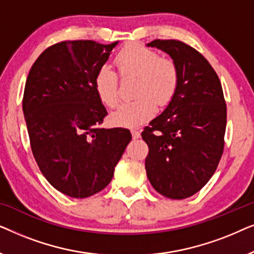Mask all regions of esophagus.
<instances>
[{
    "label": "esophagus",
    "mask_w": 254,
    "mask_h": 254,
    "mask_svg": "<svg viewBox=\"0 0 254 254\" xmlns=\"http://www.w3.org/2000/svg\"><path fill=\"white\" fill-rule=\"evenodd\" d=\"M131 136H133L134 140H136V138H138V137L141 136V133L138 130L133 129V130H131Z\"/></svg>",
    "instance_id": "obj_1"
}]
</instances>
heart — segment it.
<instances>
[{"label":"heart","instance_id":"heart-1","mask_svg":"<svg viewBox=\"0 0 254 254\" xmlns=\"http://www.w3.org/2000/svg\"><path fill=\"white\" fill-rule=\"evenodd\" d=\"M116 64L121 77H136V99L126 102L111 113L113 125L137 127L150 120L156 102L164 106L171 102L179 86V69L172 59L141 45H129L118 53ZM95 90L104 105L113 107L119 100V78L109 65L99 67L95 75Z\"/></svg>","mask_w":254,"mask_h":254}]
</instances>
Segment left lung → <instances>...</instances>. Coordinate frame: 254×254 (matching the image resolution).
Instances as JSON below:
<instances>
[{
	"instance_id": "obj_1",
	"label": "left lung",
	"mask_w": 254,
	"mask_h": 254,
	"mask_svg": "<svg viewBox=\"0 0 254 254\" xmlns=\"http://www.w3.org/2000/svg\"><path fill=\"white\" fill-rule=\"evenodd\" d=\"M147 46L168 53L179 69L175 97L141 134L149 147L147 176L162 195L186 199L206 185L223 154V90L209 62L187 44L156 39Z\"/></svg>"
}]
</instances>
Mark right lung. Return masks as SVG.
Returning a JSON list of instances; mask_svg holds the SVG:
<instances>
[{"mask_svg":"<svg viewBox=\"0 0 254 254\" xmlns=\"http://www.w3.org/2000/svg\"><path fill=\"white\" fill-rule=\"evenodd\" d=\"M117 44L61 41L39 55L26 78L23 112L32 154L47 182L68 196L105 189L131 140L125 128L100 127L107 111L93 84Z\"/></svg>","mask_w":254,"mask_h":254,"instance_id":"1","label":"right lung"}]
</instances>
